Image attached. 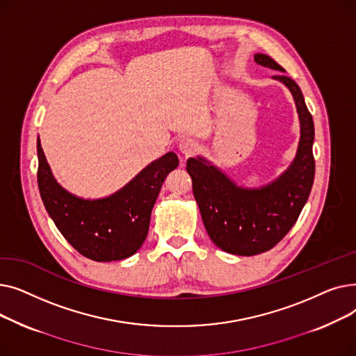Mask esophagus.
I'll list each match as a JSON object with an SVG mask.
<instances>
[{"instance_id":"1","label":"esophagus","mask_w":356,"mask_h":356,"mask_svg":"<svg viewBox=\"0 0 356 356\" xmlns=\"http://www.w3.org/2000/svg\"><path fill=\"white\" fill-rule=\"evenodd\" d=\"M197 147H199V145H197V143H196L195 140H192V138H183V140H180V143H179V152H180L183 156L189 157V156H192V154L196 153Z\"/></svg>"}]
</instances>
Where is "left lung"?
<instances>
[{"label":"left lung","instance_id":"obj_1","mask_svg":"<svg viewBox=\"0 0 356 356\" xmlns=\"http://www.w3.org/2000/svg\"><path fill=\"white\" fill-rule=\"evenodd\" d=\"M254 60L284 72L264 53ZM291 92L300 121L297 153L284 173L261 188H242L219 167L203 157H191L186 170L192 177L193 195L204 228L222 251L251 257L271 250L293 228L306 204L314 180V124L298 85L284 74L273 76Z\"/></svg>","mask_w":356,"mask_h":356}]
</instances>
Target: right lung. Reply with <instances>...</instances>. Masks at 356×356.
Returning <instances> with one entry per match:
<instances>
[{
    "label": "right lung",
    "mask_w": 356,
    "mask_h": 356,
    "mask_svg": "<svg viewBox=\"0 0 356 356\" xmlns=\"http://www.w3.org/2000/svg\"><path fill=\"white\" fill-rule=\"evenodd\" d=\"M37 157V183L47 213L74 250L98 263L128 258L141 248L161 184L179 165L177 156L167 153L118 192L102 199H83L54 179L39 138Z\"/></svg>",
    "instance_id": "add662e5"
}]
</instances>
